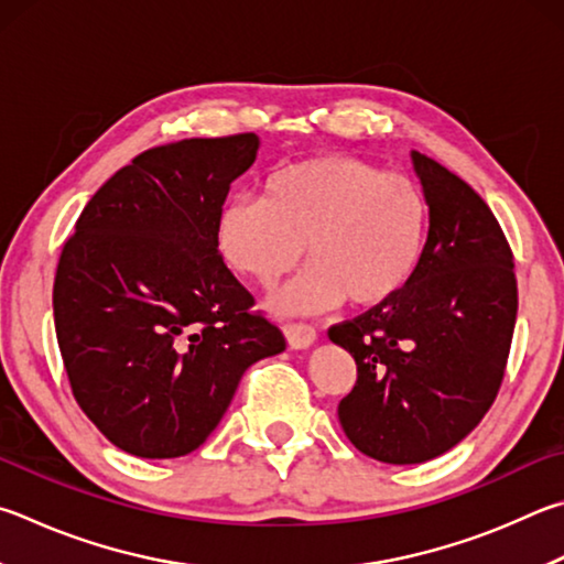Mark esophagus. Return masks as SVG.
<instances>
[{
    "mask_svg": "<svg viewBox=\"0 0 564 564\" xmlns=\"http://www.w3.org/2000/svg\"><path fill=\"white\" fill-rule=\"evenodd\" d=\"M285 340L293 347V350H308V347L315 343V327L313 325H303V323H295V325H285Z\"/></svg>",
    "mask_w": 564,
    "mask_h": 564,
    "instance_id": "esophagus-1",
    "label": "esophagus"
}]
</instances>
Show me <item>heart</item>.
I'll list each match as a JSON object with an SVG mask.
<instances>
[{
    "label": "heart",
    "instance_id": "b5f03b06",
    "mask_svg": "<svg viewBox=\"0 0 564 564\" xmlns=\"http://www.w3.org/2000/svg\"><path fill=\"white\" fill-rule=\"evenodd\" d=\"M426 239V202L404 175L350 155L295 162L265 177L261 199H231L217 219L219 251L243 279L269 289L308 259L271 299L281 315H308L347 299L392 301L412 279Z\"/></svg>",
    "mask_w": 564,
    "mask_h": 564
}]
</instances>
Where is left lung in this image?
<instances>
[{
	"instance_id": "obj_1",
	"label": "left lung",
	"mask_w": 564,
	"mask_h": 564,
	"mask_svg": "<svg viewBox=\"0 0 564 564\" xmlns=\"http://www.w3.org/2000/svg\"><path fill=\"white\" fill-rule=\"evenodd\" d=\"M429 234L392 301L327 337L355 357L343 432L382 464H424L478 426L503 382L518 315L513 253L494 212L454 172L412 152Z\"/></svg>"
}]
</instances>
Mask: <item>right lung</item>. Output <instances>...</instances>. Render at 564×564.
<instances>
[{
  "instance_id": "obj_1",
  "label": "right lung",
  "mask_w": 564,
  "mask_h": 564,
  "mask_svg": "<svg viewBox=\"0 0 564 564\" xmlns=\"http://www.w3.org/2000/svg\"><path fill=\"white\" fill-rule=\"evenodd\" d=\"M259 135L142 152L100 187L61 251L54 323L78 406L140 458L199 448L243 372L285 350L227 269L217 219Z\"/></svg>"
}]
</instances>
